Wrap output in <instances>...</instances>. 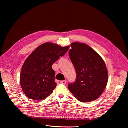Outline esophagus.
Returning <instances> with one entry per match:
<instances>
[{"mask_svg":"<svg viewBox=\"0 0 128 128\" xmlns=\"http://www.w3.org/2000/svg\"><path fill=\"white\" fill-rule=\"evenodd\" d=\"M60 83L61 84H65L66 83V80H61Z\"/></svg>","mask_w":128,"mask_h":128,"instance_id":"34e87169","label":"esophagus"}]
</instances>
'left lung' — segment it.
<instances>
[{
  "label": "left lung",
  "mask_w": 128,
  "mask_h": 128,
  "mask_svg": "<svg viewBox=\"0 0 128 128\" xmlns=\"http://www.w3.org/2000/svg\"><path fill=\"white\" fill-rule=\"evenodd\" d=\"M69 56L75 69L76 78L68 88L80 102H92L99 98L105 88L108 72L104 62L90 46L72 42Z\"/></svg>",
  "instance_id": "1"
}]
</instances>
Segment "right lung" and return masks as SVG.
<instances>
[{"label": "right lung", "instance_id": "obj_1", "mask_svg": "<svg viewBox=\"0 0 128 128\" xmlns=\"http://www.w3.org/2000/svg\"><path fill=\"white\" fill-rule=\"evenodd\" d=\"M69 46L45 42L38 46L26 60L20 76L23 91L29 99L41 100L48 97L56 86L52 64L65 54Z\"/></svg>", "mask_w": 128, "mask_h": 128}]
</instances>
